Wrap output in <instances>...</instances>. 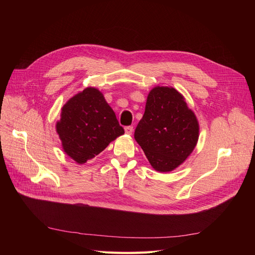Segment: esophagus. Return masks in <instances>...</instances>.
Returning a JSON list of instances; mask_svg holds the SVG:
<instances>
[{
	"label": "esophagus",
	"mask_w": 255,
	"mask_h": 255,
	"mask_svg": "<svg viewBox=\"0 0 255 255\" xmlns=\"http://www.w3.org/2000/svg\"><path fill=\"white\" fill-rule=\"evenodd\" d=\"M125 130H126V133H127L128 135H132V133H133V127H130V126L126 127V128H125Z\"/></svg>",
	"instance_id": "34e87169"
}]
</instances>
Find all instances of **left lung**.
<instances>
[{"instance_id":"obj_1","label":"left lung","mask_w":255,"mask_h":255,"mask_svg":"<svg viewBox=\"0 0 255 255\" xmlns=\"http://www.w3.org/2000/svg\"><path fill=\"white\" fill-rule=\"evenodd\" d=\"M134 137L151 166L156 171L168 172L180 166L195 149L199 125L179 91L157 86L146 99Z\"/></svg>"}]
</instances>
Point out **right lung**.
<instances>
[{
  "label": "right lung",
  "instance_id": "add662e5",
  "mask_svg": "<svg viewBox=\"0 0 255 255\" xmlns=\"http://www.w3.org/2000/svg\"><path fill=\"white\" fill-rule=\"evenodd\" d=\"M56 130L64 151L79 164L95 157L125 134L103 95L92 87L84 89L64 105Z\"/></svg>",
  "mask_w": 255,
  "mask_h": 255
}]
</instances>
